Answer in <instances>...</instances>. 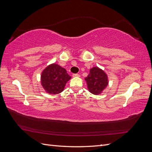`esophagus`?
<instances>
[{
  "label": "esophagus",
  "instance_id": "esophagus-1",
  "mask_svg": "<svg viewBox=\"0 0 152 152\" xmlns=\"http://www.w3.org/2000/svg\"><path fill=\"white\" fill-rule=\"evenodd\" d=\"M72 76H73V77H80L79 74H77V73H76V74H73Z\"/></svg>",
  "mask_w": 152,
  "mask_h": 152
}]
</instances>
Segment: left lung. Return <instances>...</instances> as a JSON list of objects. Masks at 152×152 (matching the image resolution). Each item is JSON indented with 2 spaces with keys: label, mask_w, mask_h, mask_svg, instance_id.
Instances as JSON below:
<instances>
[{
  "label": "left lung",
  "mask_w": 152,
  "mask_h": 152,
  "mask_svg": "<svg viewBox=\"0 0 152 152\" xmlns=\"http://www.w3.org/2000/svg\"><path fill=\"white\" fill-rule=\"evenodd\" d=\"M87 89L94 95L102 94L108 85V77L106 72L98 66L90 69L89 75L85 79Z\"/></svg>",
  "instance_id": "obj_1"
}]
</instances>
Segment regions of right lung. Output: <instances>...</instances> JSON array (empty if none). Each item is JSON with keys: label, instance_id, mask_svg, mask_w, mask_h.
<instances>
[{"label": "right lung", "instance_id": "obj_1", "mask_svg": "<svg viewBox=\"0 0 152 152\" xmlns=\"http://www.w3.org/2000/svg\"><path fill=\"white\" fill-rule=\"evenodd\" d=\"M71 79L65 68L58 64L52 63L45 67L41 73L40 83L43 89L49 94H57L65 89Z\"/></svg>", "mask_w": 152, "mask_h": 152}]
</instances>
